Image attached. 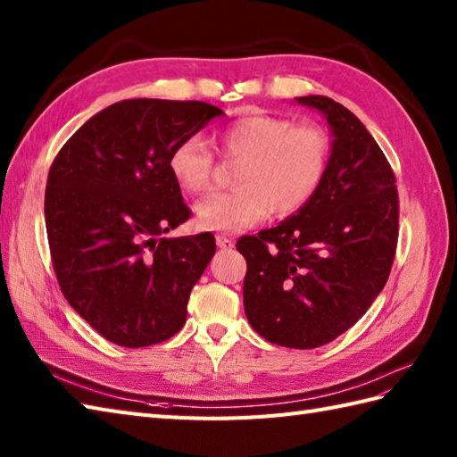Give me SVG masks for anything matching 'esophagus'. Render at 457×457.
Instances as JSON below:
<instances>
[{
	"mask_svg": "<svg viewBox=\"0 0 457 457\" xmlns=\"http://www.w3.org/2000/svg\"><path fill=\"white\" fill-rule=\"evenodd\" d=\"M216 244H218L220 249H229V247H234V239L228 237V236H223V234H218L216 236Z\"/></svg>",
	"mask_w": 457,
	"mask_h": 457,
	"instance_id": "obj_1",
	"label": "esophagus"
}]
</instances>
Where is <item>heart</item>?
Instances as JSON below:
<instances>
[{"mask_svg": "<svg viewBox=\"0 0 457 457\" xmlns=\"http://www.w3.org/2000/svg\"><path fill=\"white\" fill-rule=\"evenodd\" d=\"M218 147L239 159L237 188L213 192L196 204L200 228L241 231L270 212L288 216L304 206L322 184L329 159L326 131L296 125L267 113L241 115L218 133ZM169 169L180 187L198 194L210 188L213 154L200 135H190L170 151Z\"/></svg>", "mask_w": 457, "mask_h": 457, "instance_id": "1", "label": "heart"}]
</instances>
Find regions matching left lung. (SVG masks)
Segmentation results:
<instances>
[{"label":"left lung","mask_w":457,"mask_h":457,"mask_svg":"<svg viewBox=\"0 0 457 457\" xmlns=\"http://www.w3.org/2000/svg\"><path fill=\"white\" fill-rule=\"evenodd\" d=\"M322 113L332 147L322 184L278 226L245 236L244 306L267 342L312 349L347 332L389 278L399 194L389 161L355 115L328 96H300Z\"/></svg>","instance_id":"1"}]
</instances>
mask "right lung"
<instances>
[{
  "mask_svg": "<svg viewBox=\"0 0 457 457\" xmlns=\"http://www.w3.org/2000/svg\"><path fill=\"white\" fill-rule=\"evenodd\" d=\"M221 113L206 102L121 100L56 154L45 192L54 273L68 304L113 344H161L187 322L216 239L162 237L190 218L169 157Z\"/></svg>",
  "mask_w": 457,
  "mask_h": 457,
  "instance_id": "right-lung-1",
  "label": "right lung"
}]
</instances>
